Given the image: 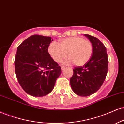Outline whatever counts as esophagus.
Segmentation results:
<instances>
[{
  "instance_id": "obj_1",
  "label": "esophagus",
  "mask_w": 124,
  "mask_h": 124,
  "mask_svg": "<svg viewBox=\"0 0 124 124\" xmlns=\"http://www.w3.org/2000/svg\"><path fill=\"white\" fill-rule=\"evenodd\" d=\"M61 68H62V71H64V70L65 68L64 67H62H62H61Z\"/></svg>"
}]
</instances>
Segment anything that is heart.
Masks as SVG:
<instances>
[{"mask_svg": "<svg viewBox=\"0 0 124 124\" xmlns=\"http://www.w3.org/2000/svg\"><path fill=\"white\" fill-rule=\"evenodd\" d=\"M49 54L54 62H60L67 56L69 58L63 62L67 65L72 63L77 66L85 64L91 59L93 52L91 41L81 36H73L60 42V46L52 42L47 47Z\"/></svg>", "mask_w": 124, "mask_h": 124, "instance_id": "obj_1", "label": "heart"}]
</instances>
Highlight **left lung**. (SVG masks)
I'll return each instance as SVG.
<instances>
[{
  "mask_svg": "<svg viewBox=\"0 0 124 124\" xmlns=\"http://www.w3.org/2000/svg\"><path fill=\"white\" fill-rule=\"evenodd\" d=\"M92 44L91 59L85 64L76 67L70 79L72 89L80 96H89L99 89L108 71V59L107 49L97 38L84 34Z\"/></svg>",
  "mask_w": 124,
  "mask_h": 124,
  "instance_id": "left-lung-1",
  "label": "left lung"
}]
</instances>
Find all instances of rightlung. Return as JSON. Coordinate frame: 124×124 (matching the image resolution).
Returning a JSON list of instances; mask_svg holds the SVG:
<instances>
[{"mask_svg": "<svg viewBox=\"0 0 124 124\" xmlns=\"http://www.w3.org/2000/svg\"><path fill=\"white\" fill-rule=\"evenodd\" d=\"M53 40L50 36L33 35L17 47L16 77L21 88L31 96L42 97L50 93L62 73L60 66L47 52Z\"/></svg>", "mask_w": 124, "mask_h": 124, "instance_id": "obj_1", "label": "right lung"}]
</instances>
